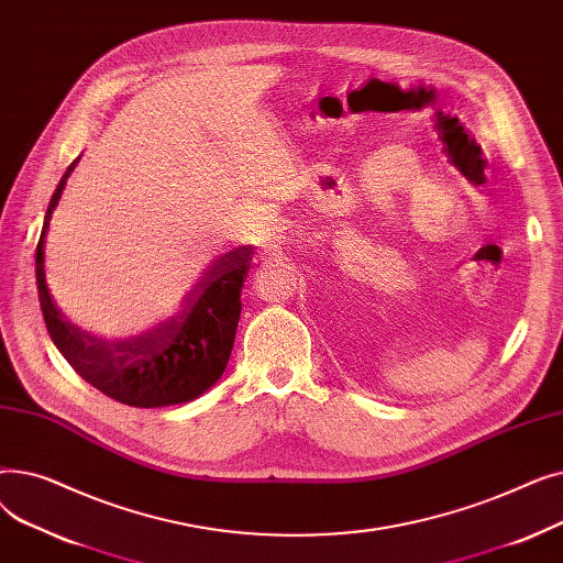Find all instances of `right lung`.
<instances>
[{
	"mask_svg": "<svg viewBox=\"0 0 563 563\" xmlns=\"http://www.w3.org/2000/svg\"><path fill=\"white\" fill-rule=\"evenodd\" d=\"M77 162L79 157L52 194L36 249V283L47 333L70 367L115 401L134 408L191 401L214 386L230 361L253 246H240L214 260L187 294L183 312L168 317L157 329L125 340H107L84 331L52 299L43 249L52 212Z\"/></svg>",
	"mask_w": 563,
	"mask_h": 563,
	"instance_id": "1",
	"label": "right lung"
}]
</instances>
